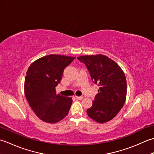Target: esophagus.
Wrapping results in <instances>:
<instances>
[{"label": "esophagus", "mask_w": 154, "mask_h": 154, "mask_svg": "<svg viewBox=\"0 0 154 154\" xmlns=\"http://www.w3.org/2000/svg\"><path fill=\"white\" fill-rule=\"evenodd\" d=\"M75 97H76V99H78V100H82L83 99V97H78V96H75Z\"/></svg>", "instance_id": "1"}]
</instances>
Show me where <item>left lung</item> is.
<instances>
[{"mask_svg":"<svg viewBox=\"0 0 154 154\" xmlns=\"http://www.w3.org/2000/svg\"><path fill=\"white\" fill-rule=\"evenodd\" d=\"M77 59L86 65L91 79L99 86L92 106L87 110L88 116L97 122H109L125 103L127 84L124 71L104 55H81Z\"/></svg>","mask_w":154,"mask_h":154,"instance_id":"obj_1","label":"left lung"}]
</instances>
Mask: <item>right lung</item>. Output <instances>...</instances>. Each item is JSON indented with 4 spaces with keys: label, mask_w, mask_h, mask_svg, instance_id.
<instances>
[{
    "label": "right lung",
    "mask_w": 154,
    "mask_h": 154,
    "mask_svg": "<svg viewBox=\"0 0 154 154\" xmlns=\"http://www.w3.org/2000/svg\"><path fill=\"white\" fill-rule=\"evenodd\" d=\"M75 57L51 54L34 61L25 77L24 93L26 100L39 119L54 124L67 115L71 97L56 93L64 69Z\"/></svg>",
    "instance_id": "obj_1"
}]
</instances>
